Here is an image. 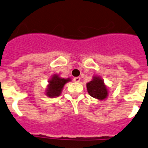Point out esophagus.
<instances>
[{"label": "esophagus", "mask_w": 148, "mask_h": 148, "mask_svg": "<svg viewBox=\"0 0 148 148\" xmlns=\"http://www.w3.org/2000/svg\"><path fill=\"white\" fill-rule=\"evenodd\" d=\"M74 81L75 82H79L81 81V77H75L74 78Z\"/></svg>", "instance_id": "34e87169"}]
</instances>
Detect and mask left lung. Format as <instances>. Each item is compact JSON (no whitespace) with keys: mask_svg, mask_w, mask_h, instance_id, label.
<instances>
[{"mask_svg":"<svg viewBox=\"0 0 148 148\" xmlns=\"http://www.w3.org/2000/svg\"><path fill=\"white\" fill-rule=\"evenodd\" d=\"M86 88L90 96L100 101L105 100L109 95V90L99 76H93V79L86 84Z\"/></svg>","mask_w":148,"mask_h":148,"instance_id":"left-lung-1","label":"left lung"}]
</instances>
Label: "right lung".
<instances>
[{
	"instance_id": "1",
	"label": "right lung",
	"mask_w": 148,
	"mask_h": 148,
	"mask_svg": "<svg viewBox=\"0 0 148 148\" xmlns=\"http://www.w3.org/2000/svg\"><path fill=\"white\" fill-rule=\"evenodd\" d=\"M71 81V79L70 77L62 78L59 77L58 74H53L48 81V86L46 89V95L51 98L57 97L62 93L65 84Z\"/></svg>"
}]
</instances>
